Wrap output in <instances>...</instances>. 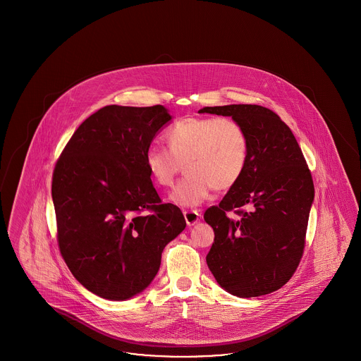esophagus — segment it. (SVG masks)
<instances>
[{
    "label": "esophagus",
    "instance_id": "esophagus-1",
    "mask_svg": "<svg viewBox=\"0 0 361 361\" xmlns=\"http://www.w3.org/2000/svg\"><path fill=\"white\" fill-rule=\"evenodd\" d=\"M184 216H185V222H187L188 226H193V224H197L199 219H200V214L196 209H185L184 211Z\"/></svg>",
    "mask_w": 361,
    "mask_h": 361
}]
</instances>
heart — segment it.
Here are the masks:
<instances>
[{"instance_id": "obj_1", "label": "heart", "mask_w": 361, "mask_h": 361, "mask_svg": "<svg viewBox=\"0 0 361 361\" xmlns=\"http://www.w3.org/2000/svg\"><path fill=\"white\" fill-rule=\"evenodd\" d=\"M165 140L169 150L149 146L145 164L159 187H172L183 164L187 174L171 196L177 206H197L214 189L233 188L249 161L247 134L240 123L227 116L183 118L166 130Z\"/></svg>"}]
</instances>
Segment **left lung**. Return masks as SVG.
Segmentation results:
<instances>
[{"label": "left lung", "mask_w": 361, "mask_h": 361, "mask_svg": "<svg viewBox=\"0 0 361 361\" xmlns=\"http://www.w3.org/2000/svg\"><path fill=\"white\" fill-rule=\"evenodd\" d=\"M199 112L231 116L249 137L243 176L204 212L215 233L207 265L235 296L271 293L291 279L303 256L314 200L309 165L290 127L265 106L231 104ZM231 210L237 221L226 216Z\"/></svg>", "instance_id": "obj_1"}]
</instances>
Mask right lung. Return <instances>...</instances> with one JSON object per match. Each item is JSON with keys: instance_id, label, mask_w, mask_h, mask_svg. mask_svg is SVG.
I'll use <instances>...</instances> for the list:
<instances>
[{"instance_id": "add662e5", "label": "right lung", "mask_w": 361, "mask_h": 361, "mask_svg": "<svg viewBox=\"0 0 361 361\" xmlns=\"http://www.w3.org/2000/svg\"><path fill=\"white\" fill-rule=\"evenodd\" d=\"M162 105H106L70 137L52 173L61 256L104 299L124 300L154 279L164 247L184 228L181 209L162 203L145 164Z\"/></svg>"}]
</instances>
